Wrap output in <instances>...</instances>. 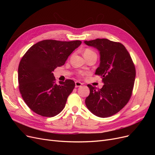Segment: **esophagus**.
<instances>
[{"mask_svg": "<svg viewBox=\"0 0 155 155\" xmlns=\"http://www.w3.org/2000/svg\"><path fill=\"white\" fill-rule=\"evenodd\" d=\"M75 85H76V87H81L83 84L79 81H76L75 82Z\"/></svg>", "mask_w": 155, "mask_h": 155, "instance_id": "34e87169", "label": "esophagus"}]
</instances>
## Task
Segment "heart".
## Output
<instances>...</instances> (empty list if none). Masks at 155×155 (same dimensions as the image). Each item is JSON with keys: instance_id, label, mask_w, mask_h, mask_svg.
Wrapping results in <instances>:
<instances>
[{"instance_id": "heart-1", "label": "heart", "mask_w": 155, "mask_h": 155, "mask_svg": "<svg viewBox=\"0 0 155 155\" xmlns=\"http://www.w3.org/2000/svg\"><path fill=\"white\" fill-rule=\"evenodd\" d=\"M83 54H84V56H85V58L91 57V56H95V57L97 58V54L96 51H94L93 50H92L91 48H86L83 51ZM84 75H85V73L82 72H80L78 73L79 77H81V76H84Z\"/></svg>"}]
</instances>
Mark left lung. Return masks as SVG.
<instances>
[{"label": "left lung", "instance_id": "8db88e82", "mask_svg": "<svg viewBox=\"0 0 155 155\" xmlns=\"http://www.w3.org/2000/svg\"><path fill=\"white\" fill-rule=\"evenodd\" d=\"M100 51V64L95 74L104 85L101 89L87 85L90 94L85 100L88 109L94 115L107 118L116 114L129 102L134 87L136 69L124 45L107 39L85 41Z\"/></svg>", "mask_w": 155, "mask_h": 155}]
</instances>
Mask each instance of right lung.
Instances as JSON below:
<instances>
[{"instance_id": "1", "label": "right lung", "mask_w": 155, "mask_h": 155, "mask_svg": "<svg viewBox=\"0 0 155 155\" xmlns=\"http://www.w3.org/2000/svg\"><path fill=\"white\" fill-rule=\"evenodd\" d=\"M81 44V41L43 40L23 55L18 68V88L23 100L35 113L53 117L64 109L75 83L66 79L57 85L53 72Z\"/></svg>"}]
</instances>
